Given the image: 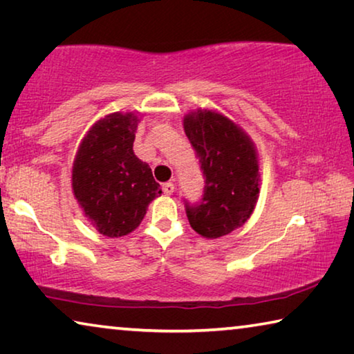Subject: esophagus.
Here are the masks:
<instances>
[{
  "mask_svg": "<svg viewBox=\"0 0 354 354\" xmlns=\"http://www.w3.org/2000/svg\"><path fill=\"white\" fill-rule=\"evenodd\" d=\"M162 190H164L165 195H171L173 192H175V184H173V183H165L162 185Z\"/></svg>",
  "mask_w": 354,
  "mask_h": 354,
  "instance_id": "34e87169",
  "label": "esophagus"
}]
</instances>
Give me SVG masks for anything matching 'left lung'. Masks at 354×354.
<instances>
[{
  "label": "left lung",
  "mask_w": 354,
  "mask_h": 354,
  "mask_svg": "<svg viewBox=\"0 0 354 354\" xmlns=\"http://www.w3.org/2000/svg\"><path fill=\"white\" fill-rule=\"evenodd\" d=\"M184 131L205 176L201 200L185 201L189 223L207 239L230 234L250 218L259 196L253 142L230 118L206 109L185 115Z\"/></svg>",
  "instance_id": "left-lung-1"
}]
</instances>
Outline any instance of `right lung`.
<instances>
[{
  "mask_svg": "<svg viewBox=\"0 0 354 354\" xmlns=\"http://www.w3.org/2000/svg\"><path fill=\"white\" fill-rule=\"evenodd\" d=\"M139 117L111 113L98 120L77 149L71 187L100 234L122 237L134 231L147 207L162 194L151 169L133 149Z\"/></svg>",
  "mask_w": 354,
  "mask_h": 354,
  "instance_id": "1",
  "label": "right lung"
}]
</instances>
